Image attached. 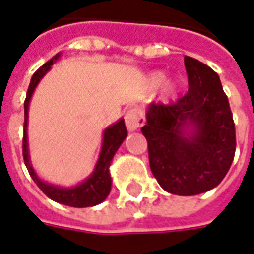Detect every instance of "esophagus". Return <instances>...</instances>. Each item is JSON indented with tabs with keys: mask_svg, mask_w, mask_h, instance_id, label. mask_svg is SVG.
<instances>
[{
	"mask_svg": "<svg viewBox=\"0 0 254 254\" xmlns=\"http://www.w3.org/2000/svg\"><path fill=\"white\" fill-rule=\"evenodd\" d=\"M145 122V118L142 116L141 110L138 109H130L125 114V124L129 132H134L138 127H141Z\"/></svg>",
	"mask_w": 254,
	"mask_h": 254,
	"instance_id": "1",
	"label": "esophagus"
}]
</instances>
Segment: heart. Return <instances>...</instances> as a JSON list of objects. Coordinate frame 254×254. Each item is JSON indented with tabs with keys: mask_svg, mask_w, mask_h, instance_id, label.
I'll list each match as a JSON object with an SVG mask.
<instances>
[{
	"mask_svg": "<svg viewBox=\"0 0 254 254\" xmlns=\"http://www.w3.org/2000/svg\"><path fill=\"white\" fill-rule=\"evenodd\" d=\"M165 79V75L163 72H153L149 76V86L156 89V87H159ZM176 91V86L174 83H168L167 84V87H165V93L168 94V95H172V94Z\"/></svg>",
	"mask_w": 254,
	"mask_h": 254,
	"instance_id": "b5f03b06",
	"label": "heart"
}]
</instances>
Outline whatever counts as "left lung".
I'll list each match as a JSON object with an SVG mask.
<instances>
[{"mask_svg":"<svg viewBox=\"0 0 254 254\" xmlns=\"http://www.w3.org/2000/svg\"><path fill=\"white\" fill-rule=\"evenodd\" d=\"M189 91L175 103H151L141 127L149 165L163 189L191 196L217 187L236 152V129L215 71L185 56Z\"/></svg>","mask_w":254,"mask_h":254,"instance_id":"left-lung-1","label":"left lung"}]
</instances>
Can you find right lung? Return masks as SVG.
<instances>
[{"mask_svg":"<svg viewBox=\"0 0 254 254\" xmlns=\"http://www.w3.org/2000/svg\"><path fill=\"white\" fill-rule=\"evenodd\" d=\"M60 58V54H56L52 59L43 64L33 74L28 87L27 98L24 102V138H22V156H24V163L27 165V170L31 175L33 182L39 186V189L44 192L52 200L58 203L71 206V207H91L97 204L102 203L105 199L108 198L109 192L112 190V176L109 167L112 164V160L116 152L120 148L124 140L127 138V132L125 127L124 118H120L117 122L108 127L103 132L102 148L99 153L97 164L94 167V171L91 172L89 178L83 180L82 183L72 187H62V186H55L47 183L43 179L39 178L35 168L32 167L31 156H29V146H28V110H29V102L37 84L40 83L43 76L51 69V65L55 63Z\"/></svg>","mask_w":254,"mask_h":254,"instance_id":"right-lung-1","label":"right lung"}]
</instances>
